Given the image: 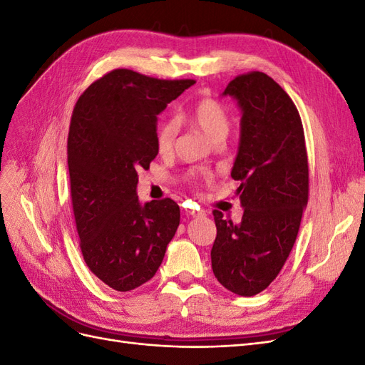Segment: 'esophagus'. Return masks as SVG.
I'll list each match as a JSON object with an SVG mask.
<instances>
[{
  "label": "esophagus",
  "mask_w": 365,
  "mask_h": 365,
  "mask_svg": "<svg viewBox=\"0 0 365 365\" xmlns=\"http://www.w3.org/2000/svg\"><path fill=\"white\" fill-rule=\"evenodd\" d=\"M185 215L193 216V217H202L204 212H201L200 208H189V210H185Z\"/></svg>",
  "instance_id": "34e87169"
}]
</instances>
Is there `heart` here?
<instances>
[{
  "mask_svg": "<svg viewBox=\"0 0 365 365\" xmlns=\"http://www.w3.org/2000/svg\"><path fill=\"white\" fill-rule=\"evenodd\" d=\"M185 120L192 123L196 129L202 132V135L215 143H222L231 129V118L227 109L213 98H204L197 102L189 113L185 114ZM178 134L175 121H164L157 130V148L160 152L165 153L173 148V143Z\"/></svg>",
  "mask_w": 365,
  "mask_h": 365,
  "instance_id": "1",
  "label": "heart"
}]
</instances>
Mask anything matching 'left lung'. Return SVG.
Wrapping results in <instances>:
<instances>
[{"label": "left lung", "mask_w": 365, "mask_h": 365, "mask_svg": "<svg viewBox=\"0 0 365 365\" xmlns=\"http://www.w3.org/2000/svg\"><path fill=\"white\" fill-rule=\"evenodd\" d=\"M220 96L240 109L231 178L244 208L239 224L213 212L212 268L230 292L251 297L277 277L295 244L307 205L309 169L300 114L291 97L260 71L237 76Z\"/></svg>", "instance_id": "8db88e82"}]
</instances>
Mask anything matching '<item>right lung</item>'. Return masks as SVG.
<instances>
[{"mask_svg":"<svg viewBox=\"0 0 365 365\" xmlns=\"http://www.w3.org/2000/svg\"><path fill=\"white\" fill-rule=\"evenodd\" d=\"M193 83L114 70L76 103L68 134L76 227L88 268L115 291L150 280L178 230L175 201L138 200L137 170L158 155V115Z\"/></svg>","mask_w":365,"mask_h":365,"instance_id":"right-lung-1","label":"right lung"}]
</instances>
